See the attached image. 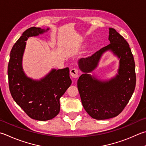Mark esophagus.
Here are the masks:
<instances>
[{
    "mask_svg": "<svg viewBox=\"0 0 146 146\" xmlns=\"http://www.w3.org/2000/svg\"><path fill=\"white\" fill-rule=\"evenodd\" d=\"M70 75L73 78H76L79 76V71L76 68H72L70 70Z\"/></svg>",
    "mask_w": 146,
    "mask_h": 146,
    "instance_id": "1",
    "label": "esophagus"
}]
</instances>
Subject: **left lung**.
<instances>
[{
  "mask_svg": "<svg viewBox=\"0 0 146 146\" xmlns=\"http://www.w3.org/2000/svg\"><path fill=\"white\" fill-rule=\"evenodd\" d=\"M110 44L78 60L83 74L77 81L82 105L91 117L103 120L116 117L128 104L136 84L135 64L128 43L114 29L109 28ZM112 52L119 60L118 73L108 80L92 76L103 53Z\"/></svg>",
  "mask_w": 146,
  "mask_h": 146,
  "instance_id": "8db88e82",
  "label": "left lung"
}]
</instances>
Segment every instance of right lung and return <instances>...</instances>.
<instances>
[{
  "label": "right lung",
  "instance_id": "right-lung-1",
  "mask_svg": "<svg viewBox=\"0 0 146 146\" xmlns=\"http://www.w3.org/2000/svg\"><path fill=\"white\" fill-rule=\"evenodd\" d=\"M33 27L27 29L13 46L7 69L9 87L13 100L31 118L48 121L60 111V98L71 84L69 68L52 69L40 80L25 75L22 67L26 41L49 31Z\"/></svg>",
  "mask_w": 146,
  "mask_h": 146
}]
</instances>
